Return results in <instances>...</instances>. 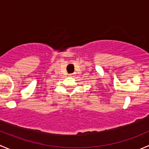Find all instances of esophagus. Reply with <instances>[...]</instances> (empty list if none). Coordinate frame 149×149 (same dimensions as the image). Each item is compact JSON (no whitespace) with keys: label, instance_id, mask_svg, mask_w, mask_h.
I'll list each match as a JSON object with an SVG mask.
<instances>
[{"label":"esophagus","instance_id":"1","mask_svg":"<svg viewBox=\"0 0 149 149\" xmlns=\"http://www.w3.org/2000/svg\"><path fill=\"white\" fill-rule=\"evenodd\" d=\"M69 76H73V74H71V73H70V74H69Z\"/></svg>","mask_w":149,"mask_h":149}]
</instances>
